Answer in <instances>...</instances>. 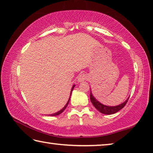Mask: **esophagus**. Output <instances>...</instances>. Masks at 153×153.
Returning a JSON list of instances; mask_svg holds the SVG:
<instances>
[{
  "mask_svg": "<svg viewBox=\"0 0 153 153\" xmlns=\"http://www.w3.org/2000/svg\"><path fill=\"white\" fill-rule=\"evenodd\" d=\"M86 75L84 74H81L77 77V80H78L79 82H84L85 79H86Z\"/></svg>",
  "mask_w": 153,
  "mask_h": 153,
  "instance_id": "obj_1",
  "label": "esophagus"
}]
</instances>
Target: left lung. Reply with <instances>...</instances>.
Masks as SVG:
<instances>
[{
	"mask_svg": "<svg viewBox=\"0 0 153 153\" xmlns=\"http://www.w3.org/2000/svg\"><path fill=\"white\" fill-rule=\"evenodd\" d=\"M90 101L92 103V105L94 107L97 108V109L100 111L101 113L103 114H106V115H111V114H114L115 113L118 112L119 111L121 110V108H123L125 105H126L127 102L129 99V98L127 99L125 102L122 104H120L117 106H114V107H110V106H107V105H104L101 104V103L99 102L98 100L96 99V98L94 97V96L92 95V92H90Z\"/></svg>",
	"mask_w": 153,
	"mask_h": 153,
	"instance_id": "obj_1",
	"label": "left lung"
}]
</instances>
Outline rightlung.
I'll use <instances>...</instances> for the list:
<instances>
[{
    "label": "right lung",
    "instance_id": "1",
    "mask_svg": "<svg viewBox=\"0 0 153 153\" xmlns=\"http://www.w3.org/2000/svg\"><path fill=\"white\" fill-rule=\"evenodd\" d=\"M74 87H75V85H74L73 86V87H72V88H71V92H72V91H73V89L74 88ZM71 95H70V97H69V100H68V101H67V104L65 105V107L62 108L61 110H60L59 111H58V112H56V113H53V114H51V115H49L50 116H56V115H60L61 113H62L63 112V111L66 108V107H67V105H68V104H69V100H70V98H71Z\"/></svg>",
    "mask_w": 153,
    "mask_h": 153
}]
</instances>
